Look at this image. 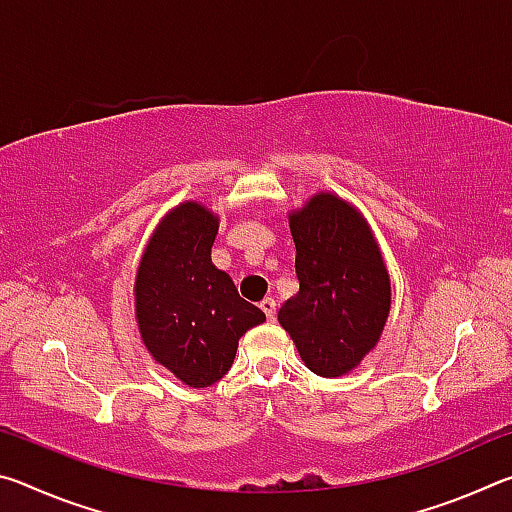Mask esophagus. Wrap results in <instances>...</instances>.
<instances>
[{"label": "esophagus", "instance_id": "esophagus-1", "mask_svg": "<svg viewBox=\"0 0 512 512\" xmlns=\"http://www.w3.org/2000/svg\"><path fill=\"white\" fill-rule=\"evenodd\" d=\"M259 307H262L268 320H275V300L273 298H264L262 302H259Z\"/></svg>", "mask_w": 512, "mask_h": 512}]
</instances>
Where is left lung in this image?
<instances>
[{
	"label": "left lung",
	"instance_id": "1",
	"mask_svg": "<svg viewBox=\"0 0 512 512\" xmlns=\"http://www.w3.org/2000/svg\"><path fill=\"white\" fill-rule=\"evenodd\" d=\"M300 289L277 320L305 366L348 375L375 350L391 314V277L368 221L334 192H318L289 214Z\"/></svg>",
	"mask_w": 512,
	"mask_h": 512
}]
</instances>
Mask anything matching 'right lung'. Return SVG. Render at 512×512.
I'll return each instance as SVG.
<instances>
[{"label": "right lung", "mask_w": 512, "mask_h": 512, "mask_svg": "<svg viewBox=\"0 0 512 512\" xmlns=\"http://www.w3.org/2000/svg\"><path fill=\"white\" fill-rule=\"evenodd\" d=\"M219 221L198 201L176 205L153 230L135 275L144 348L189 388L219 381L235 361L241 336L266 320L212 264Z\"/></svg>", "instance_id": "1"}]
</instances>
